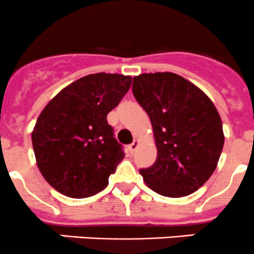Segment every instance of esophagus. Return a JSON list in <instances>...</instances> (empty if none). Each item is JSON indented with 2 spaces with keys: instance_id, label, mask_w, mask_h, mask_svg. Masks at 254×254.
Segmentation results:
<instances>
[{
  "instance_id": "obj_1",
  "label": "esophagus",
  "mask_w": 254,
  "mask_h": 254,
  "mask_svg": "<svg viewBox=\"0 0 254 254\" xmlns=\"http://www.w3.org/2000/svg\"><path fill=\"white\" fill-rule=\"evenodd\" d=\"M137 146H139V140H134V141H132L129 145V151H130V152L134 153L135 150H136V148H137Z\"/></svg>"
}]
</instances>
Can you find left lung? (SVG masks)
Listing matches in <instances>:
<instances>
[{
	"label": "left lung",
	"instance_id": "obj_1",
	"mask_svg": "<svg viewBox=\"0 0 254 254\" xmlns=\"http://www.w3.org/2000/svg\"><path fill=\"white\" fill-rule=\"evenodd\" d=\"M132 93L150 117L157 158L140 170L143 182L170 198L198 190L214 173L224 147L219 112L200 88L172 72L142 73Z\"/></svg>",
	"mask_w": 254,
	"mask_h": 254
}]
</instances>
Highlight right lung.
Returning a JSON list of instances; mask_svg holds the SVG:
<instances>
[{
	"mask_svg": "<svg viewBox=\"0 0 254 254\" xmlns=\"http://www.w3.org/2000/svg\"><path fill=\"white\" fill-rule=\"evenodd\" d=\"M131 86L130 76L93 73L59 92L32 132L35 160L45 181L70 198H87L108 186L124 158L107 122Z\"/></svg>",
	"mask_w": 254,
	"mask_h": 254,
	"instance_id": "right-lung-1",
	"label": "right lung"
}]
</instances>
